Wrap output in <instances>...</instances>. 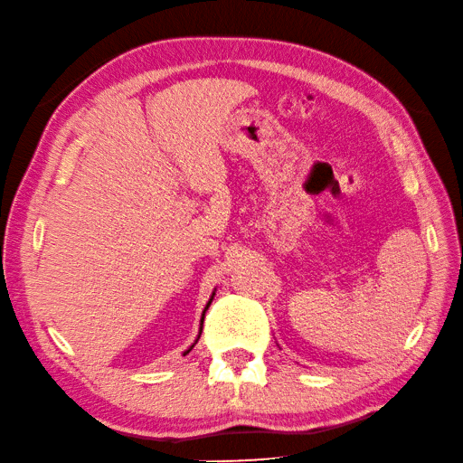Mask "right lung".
I'll return each instance as SVG.
<instances>
[{
  "instance_id": "obj_1",
  "label": "right lung",
  "mask_w": 463,
  "mask_h": 463,
  "mask_svg": "<svg viewBox=\"0 0 463 463\" xmlns=\"http://www.w3.org/2000/svg\"><path fill=\"white\" fill-rule=\"evenodd\" d=\"M210 302H212V298H210ZM210 302L206 304V308H204V314H206V310H208V307H210ZM204 314H202V322H204ZM188 352H190V349H188ZM188 352H186V354H188Z\"/></svg>"
}]
</instances>
